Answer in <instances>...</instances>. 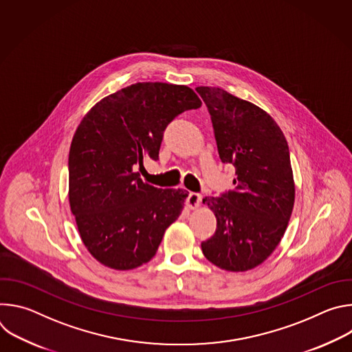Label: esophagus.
Segmentation results:
<instances>
[{
	"label": "esophagus",
	"mask_w": 352,
	"mask_h": 352,
	"mask_svg": "<svg viewBox=\"0 0 352 352\" xmlns=\"http://www.w3.org/2000/svg\"><path fill=\"white\" fill-rule=\"evenodd\" d=\"M200 202H202V195L196 193V192H190L186 197V205L189 209H196L199 208Z\"/></svg>",
	"instance_id": "obj_1"
}]
</instances>
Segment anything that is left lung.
Wrapping results in <instances>:
<instances>
[{"label": "left lung", "instance_id": "1", "mask_svg": "<svg viewBox=\"0 0 352 352\" xmlns=\"http://www.w3.org/2000/svg\"><path fill=\"white\" fill-rule=\"evenodd\" d=\"M196 91L209 110L221 162L235 167V188L204 199L217 228L202 242V252L223 270L246 272L273 254L292 213L288 143L261 107L220 87L199 86Z\"/></svg>", "mask_w": 352, "mask_h": 352}]
</instances>
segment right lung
<instances>
[{"label":"right lung","instance_id":"right-lung-1","mask_svg":"<svg viewBox=\"0 0 352 352\" xmlns=\"http://www.w3.org/2000/svg\"><path fill=\"white\" fill-rule=\"evenodd\" d=\"M202 102L188 86L139 82L96 103L69 148V206L90 255L116 270L152 259L188 192L144 182L136 168L159 160L167 125Z\"/></svg>","mask_w":352,"mask_h":352}]
</instances>
